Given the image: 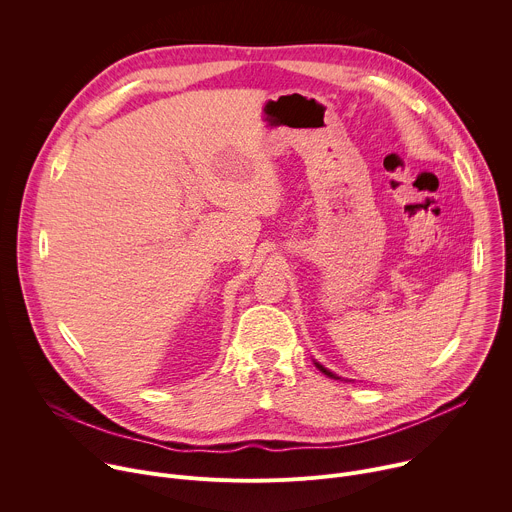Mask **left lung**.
Wrapping results in <instances>:
<instances>
[{
	"label": "left lung",
	"instance_id": "1",
	"mask_svg": "<svg viewBox=\"0 0 512 512\" xmlns=\"http://www.w3.org/2000/svg\"><path fill=\"white\" fill-rule=\"evenodd\" d=\"M318 369H320V371H322V373H324V375H328V377H334V375H332V373H330V371H326V369H324V367H320V364H318ZM334 379H338V377H334Z\"/></svg>",
	"mask_w": 512,
	"mask_h": 512
}]
</instances>
